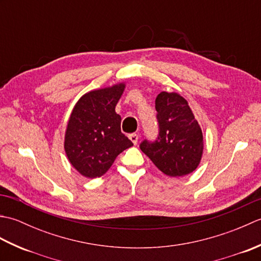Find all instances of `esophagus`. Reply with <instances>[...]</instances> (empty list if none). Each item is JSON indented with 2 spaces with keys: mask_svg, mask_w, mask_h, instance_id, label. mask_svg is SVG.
<instances>
[{
  "mask_svg": "<svg viewBox=\"0 0 261 261\" xmlns=\"http://www.w3.org/2000/svg\"><path fill=\"white\" fill-rule=\"evenodd\" d=\"M129 139L134 142V145H137L138 143V139H139V136H138L137 134H131L129 135Z\"/></svg>",
  "mask_w": 261,
  "mask_h": 261,
  "instance_id": "esophagus-1",
  "label": "esophagus"
}]
</instances>
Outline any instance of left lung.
Instances as JSON below:
<instances>
[{"instance_id":"obj_1","label":"left lung","mask_w":261,"mask_h":261,"mask_svg":"<svg viewBox=\"0 0 261 261\" xmlns=\"http://www.w3.org/2000/svg\"><path fill=\"white\" fill-rule=\"evenodd\" d=\"M158 136L140 143L143 153L170 177L191 174L201 162L203 135L187 101L177 93L162 92L156 98Z\"/></svg>"}]
</instances>
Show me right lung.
I'll return each mask as SVG.
<instances>
[{"label": "right lung", "mask_w": 261, "mask_h": 261, "mask_svg": "<svg viewBox=\"0 0 261 261\" xmlns=\"http://www.w3.org/2000/svg\"><path fill=\"white\" fill-rule=\"evenodd\" d=\"M124 84L92 91L77 102L68 121L65 151L68 160L87 178L107 173L115 158L134 146L121 132V116L115 105Z\"/></svg>", "instance_id": "1"}]
</instances>
